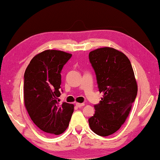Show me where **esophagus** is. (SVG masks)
<instances>
[{
    "instance_id": "obj_1",
    "label": "esophagus",
    "mask_w": 160,
    "mask_h": 160,
    "mask_svg": "<svg viewBox=\"0 0 160 160\" xmlns=\"http://www.w3.org/2000/svg\"><path fill=\"white\" fill-rule=\"evenodd\" d=\"M76 106H77V107H83V106H84V104H83V103H78V102H77V103H76Z\"/></svg>"
}]
</instances>
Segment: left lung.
<instances>
[{
	"instance_id": "obj_1",
	"label": "left lung",
	"mask_w": 160,
	"mask_h": 160,
	"mask_svg": "<svg viewBox=\"0 0 160 160\" xmlns=\"http://www.w3.org/2000/svg\"><path fill=\"white\" fill-rule=\"evenodd\" d=\"M88 57L99 92L104 93L88 124L95 134L107 137L119 130L128 117L137 97V81L131 62L122 51L103 47L91 51Z\"/></svg>"
}]
</instances>
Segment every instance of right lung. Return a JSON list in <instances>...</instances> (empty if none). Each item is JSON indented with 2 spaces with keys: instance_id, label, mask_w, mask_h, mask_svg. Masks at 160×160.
<instances>
[{
  "instance_id": "1",
  "label": "right lung",
  "mask_w": 160,
  "mask_h": 160,
  "mask_svg": "<svg viewBox=\"0 0 160 160\" xmlns=\"http://www.w3.org/2000/svg\"><path fill=\"white\" fill-rule=\"evenodd\" d=\"M72 54L45 50L36 54L24 73V105L32 121L43 132L59 135L68 128L74 105L57 102L63 65Z\"/></svg>"
}]
</instances>
